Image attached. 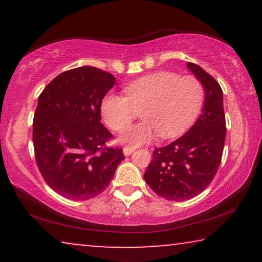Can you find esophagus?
I'll use <instances>...</instances> for the list:
<instances>
[{"instance_id": "1", "label": "esophagus", "mask_w": 262, "mask_h": 262, "mask_svg": "<svg viewBox=\"0 0 262 262\" xmlns=\"http://www.w3.org/2000/svg\"><path fill=\"white\" fill-rule=\"evenodd\" d=\"M123 151H124L125 156H130L131 154L135 151V148H131V146H125V148L123 149Z\"/></svg>"}]
</instances>
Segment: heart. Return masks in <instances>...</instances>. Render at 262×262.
Returning a JSON list of instances; mask_svg holds the SVG:
<instances>
[{
  "label": "heart",
  "instance_id": "b5f03b06",
  "mask_svg": "<svg viewBox=\"0 0 262 262\" xmlns=\"http://www.w3.org/2000/svg\"><path fill=\"white\" fill-rule=\"evenodd\" d=\"M125 96L108 94L101 102V114L113 131H121L139 112L143 120L129 127L119 141L130 146L149 143L157 135H180L194 120L204 100V88L194 76L159 71L131 82Z\"/></svg>",
  "mask_w": 262,
  "mask_h": 262
}]
</instances>
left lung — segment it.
<instances>
[{
	"label": "left lung",
	"mask_w": 262,
	"mask_h": 262,
	"mask_svg": "<svg viewBox=\"0 0 262 262\" xmlns=\"http://www.w3.org/2000/svg\"><path fill=\"white\" fill-rule=\"evenodd\" d=\"M203 84L205 102L198 120L177 141L155 148L144 180L156 194L184 202L198 195L213 180L220 168L225 142L223 92L203 68L187 63Z\"/></svg>",
	"instance_id": "8db88e82"
}]
</instances>
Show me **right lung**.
Returning <instances> with one entry per match:
<instances>
[{
	"instance_id": "add662e5",
	"label": "right lung",
	"mask_w": 262,
	"mask_h": 262,
	"mask_svg": "<svg viewBox=\"0 0 262 262\" xmlns=\"http://www.w3.org/2000/svg\"><path fill=\"white\" fill-rule=\"evenodd\" d=\"M116 77L94 67L67 70L39 95L33 119L35 162L46 184L64 198L88 200L105 191L124 160L107 148L101 102Z\"/></svg>"
}]
</instances>
